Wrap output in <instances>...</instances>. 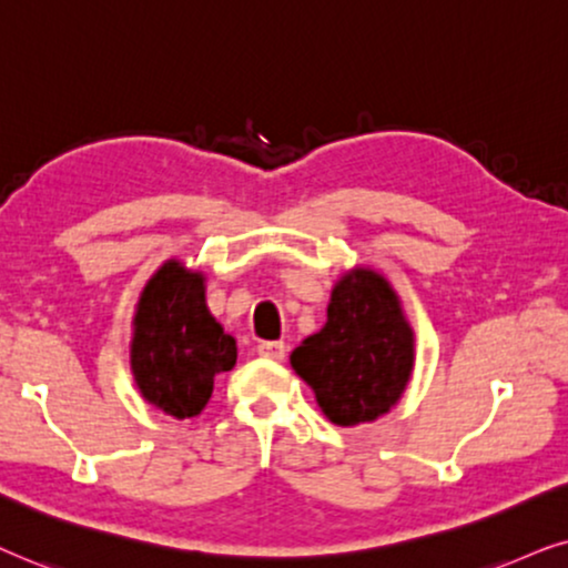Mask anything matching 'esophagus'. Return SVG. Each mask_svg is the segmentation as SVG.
<instances>
[{
	"mask_svg": "<svg viewBox=\"0 0 568 568\" xmlns=\"http://www.w3.org/2000/svg\"><path fill=\"white\" fill-rule=\"evenodd\" d=\"M256 353L270 361H285V355H288V345L277 343V339H264V343L256 345Z\"/></svg>",
	"mask_w": 568,
	"mask_h": 568,
	"instance_id": "1",
	"label": "esophagus"
}]
</instances>
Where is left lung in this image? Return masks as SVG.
<instances>
[{"instance_id": "obj_1", "label": "left lung", "mask_w": 568, "mask_h": 568, "mask_svg": "<svg viewBox=\"0 0 568 568\" xmlns=\"http://www.w3.org/2000/svg\"><path fill=\"white\" fill-rule=\"evenodd\" d=\"M291 366L337 426L387 413L413 372V329L387 280L347 272L332 291L327 324L291 353Z\"/></svg>"}]
</instances>
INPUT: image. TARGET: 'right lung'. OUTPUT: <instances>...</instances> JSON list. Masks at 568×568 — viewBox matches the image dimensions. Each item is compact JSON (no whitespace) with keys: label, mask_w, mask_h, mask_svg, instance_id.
<instances>
[{"label":"right lung","mask_w":568,"mask_h":568,"mask_svg":"<svg viewBox=\"0 0 568 568\" xmlns=\"http://www.w3.org/2000/svg\"><path fill=\"white\" fill-rule=\"evenodd\" d=\"M236 355V339L207 312L205 277L179 262L163 264L134 316L132 372L142 397L173 418H194Z\"/></svg>","instance_id":"obj_1"}]
</instances>
